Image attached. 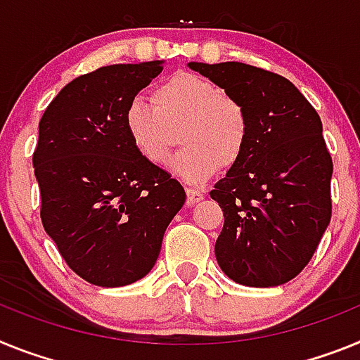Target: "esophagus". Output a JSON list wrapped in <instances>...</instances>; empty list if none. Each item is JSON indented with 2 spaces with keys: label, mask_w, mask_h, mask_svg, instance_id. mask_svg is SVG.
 <instances>
[{
  "label": "esophagus",
  "mask_w": 360,
  "mask_h": 360,
  "mask_svg": "<svg viewBox=\"0 0 360 360\" xmlns=\"http://www.w3.org/2000/svg\"><path fill=\"white\" fill-rule=\"evenodd\" d=\"M202 199V193L199 190H193V188H186V205L192 206L195 202H199Z\"/></svg>",
  "instance_id": "34e87169"
}]
</instances>
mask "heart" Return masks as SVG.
<instances>
[{"instance_id": "heart-1", "label": "heart", "mask_w": 360, "mask_h": 360, "mask_svg": "<svg viewBox=\"0 0 360 360\" xmlns=\"http://www.w3.org/2000/svg\"><path fill=\"white\" fill-rule=\"evenodd\" d=\"M154 106L134 98L123 115L134 150L150 165H162L176 146L172 170L192 184L210 179L221 167H233L245 155L250 123L245 108L206 77L179 72L154 90Z\"/></svg>"}]
</instances>
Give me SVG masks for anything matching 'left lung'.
<instances>
[{
  "instance_id": "obj_1",
  "label": "left lung",
  "mask_w": 360,
  "mask_h": 360,
  "mask_svg": "<svg viewBox=\"0 0 360 360\" xmlns=\"http://www.w3.org/2000/svg\"><path fill=\"white\" fill-rule=\"evenodd\" d=\"M243 105L245 155L210 198L224 214L215 259L236 283L270 288L310 262L331 219L333 165L314 106L286 77L252 65L188 63Z\"/></svg>"
}]
</instances>
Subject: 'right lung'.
Listing matches in <instances>:
<instances>
[{"label":"right lung","instance_id":"1","mask_svg":"<svg viewBox=\"0 0 360 360\" xmlns=\"http://www.w3.org/2000/svg\"><path fill=\"white\" fill-rule=\"evenodd\" d=\"M165 61L110 65L76 77L39 121L32 165L41 223L79 277L103 288L143 279L161 252L184 188L141 158L124 132L127 105Z\"/></svg>","mask_w":360,"mask_h":360}]
</instances>
